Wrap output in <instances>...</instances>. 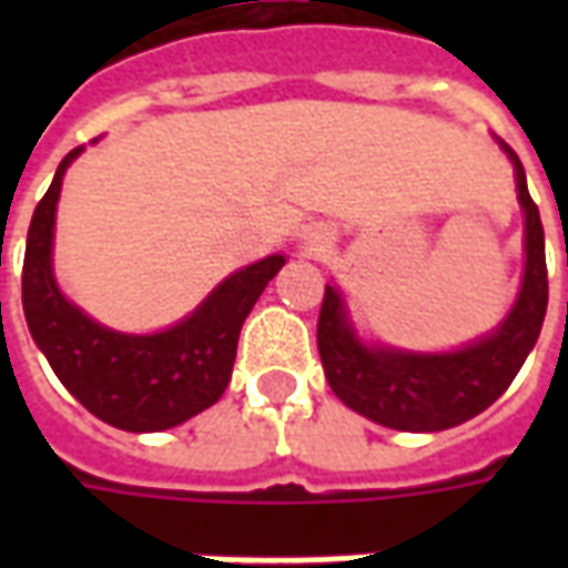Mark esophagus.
Returning <instances> with one entry per match:
<instances>
[{
	"label": "esophagus",
	"instance_id": "1",
	"mask_svg": "<svg viewBox=\"0 0 568 568\" xmlns=\"http://www.w3.org/2000/svg\"><path fill=\"white\" fill-rule=\"evenodd\" d=\"M328 240H332V236L325 234V231H313V234H310V248L316 252V248L328 246Z\"/></svg>",
	"mask_w": 568,
	"mask_h": 568
}]
</instances>
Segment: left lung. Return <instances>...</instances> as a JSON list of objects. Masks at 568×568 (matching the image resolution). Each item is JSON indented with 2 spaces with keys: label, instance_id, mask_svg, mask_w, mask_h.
<instances>
[{
  "label": "left lung",
  "instance_id": "1",
  "mask_svg": "<svg viewBox=\"0 0 568 568\" xmlns=\"http://www.w3.org/2000/svg\"><path fill=\"white\" fill-rule=\"evenodd\" d=\"M499 149L514 163L517 200L524 210V283L514 307L484 337L450 353H417L386 344H365L337 285H325L316 344L332 393L349 410L398 432H440L477 417L499 398L526 356L548 310L545 231L529 197L520 158L505 142Z\"/></svg>",
  "mask_w": 568,
  "mask_h": 568
}]
</instances>
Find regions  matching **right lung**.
Masks as SVG:
<instances>
[{
  "label": "right lung",
  "mask_w": 568,
  "mask_h": 568,
  "mask_svg": "<svg viewBox=\"0 0 568 568\" xmlns=\"http://www.w3.org/2000/svg\"><path fill=\"white\" fill-rule=\"evenodd\" d=\"M81 151L84 145L60 161L54 182L32 212L23 255V316L60 383L93 417L124 432H163L222 398L240 328L285 255H267L224 276L185 320L163 332L105 328L60 292L51 258L63 175Z\"/></svg>",
  "instance_id": "add662e5"
}]
</instances>
